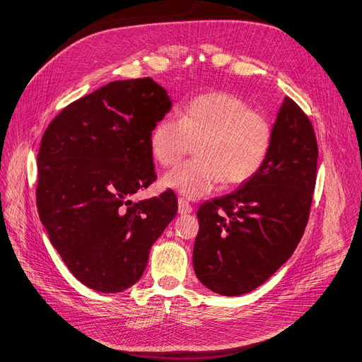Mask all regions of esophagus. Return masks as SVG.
<instances>
[{
	"instance_id": "obj_1",
	"label": "esophagus",
	"mask_w": 362,
	"mask_h": 362,
	"mask_svg": "<svg viewBox=\"0 0 362 362\" xmlns=\"http://www.w3.org/2000/svg\"><path fill=\"white\" fill-rule=\"evenodd\" d=\"M177 211L180 213V215H188V213H191L192 211V206L186 202V199H183V198H179V202H177Z\"/></svg>"
}]
</instances>
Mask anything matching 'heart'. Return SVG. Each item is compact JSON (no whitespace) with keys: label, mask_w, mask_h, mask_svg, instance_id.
I'll return each mask as SVG.
<instances>
[{"label":"heart","mask_w":362,"mask_h":362,"mask_svg":"<svg viewBox=\"0 0 362 362\" xmlns=\"http://www.w3.org/2000/svg\"><path fill=\"white\" fill-rule=\"evenodd\" d=\"M273 124L237 93L206 92L186 103L179 119L163 117L151 132V151L174 167L195 146V159L173 170L164 185L188 198L210 194L222 182L243 185L262 168L273 143Z\"/></svg>","instance_id":"b5f03b06"}]
</instances>
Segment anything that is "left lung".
I'll return each mask as SVG.
<instances>
[{"label": "left lung", "mask_w": 362, "mask_h": 362, "mask_svg": "<svg viewBox=\"0 0 362 362\" xmlns=\"http://www.w3.org/2000/svg\"><path fill=\"white\" fill-rule=\"evenodd\" d=\"M262 168L228 195L199 206L194 270L210 291L243 296L296 250L310 216L317 143L310 119L285 97Z\"/></svg>", "instance_id": "left-lung-1"}]
</instances>
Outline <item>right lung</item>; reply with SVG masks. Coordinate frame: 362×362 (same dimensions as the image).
<instances>
[{"mask_svg": "<svg viewBox=\"0 0 362 362\" xmlns=\"http://www.w3.org/2000/svg\"><path fill=\"white\" fill-rule=\"evenodd\" d=\"M171 109L151 77L116 80L69 104L40 144L37 209L73 276L98 292L141 277L156 238L177 213L171 189L132 203L156 180L151 132Z\"/></svg>", "mask_w": 362, "mask_h": 362, "instance_id": "1", "label": "right lung"}]
</instances>
